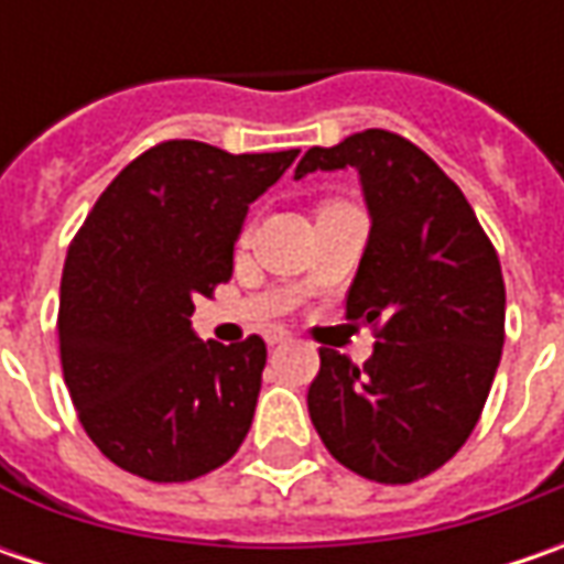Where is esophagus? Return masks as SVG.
I'll use <instances>...</instances> for the list:
<instances>
[{
    "instance_id": "esophagus-1",
    "label": "esophagus",
    "mask_w": 564,
    "mask_h": 564,
    "mask_svg": "<svg viewBox=\"0 0 564 564\" xmlns=\"http://www.w3.org/2000/svg\"><path fill=\"white\" fill-rule=\"evenodd\" d=\"M289 338H292V333H285V329H270V333H267V341H270V345H282V341H289Z\"/></svg>"
}]
</instances>
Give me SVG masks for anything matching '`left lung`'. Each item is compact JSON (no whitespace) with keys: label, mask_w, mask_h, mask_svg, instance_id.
Instances as JSON below:
<instances>
[{"label":"left lung","mask_w":564,"mask_h":564,"mask_svg":"<svg viewBox=\"0 0 564 564\" xmlns=\"http://www.w3.org/2000/svg\"><path fill=\"white\" fill-rule=\"evenodd\" d=\"M355 165L370 206V241L345 297L364 319V367L319 348L311 421L338 465L377 484H414L467 443L506 341L499 253L474 209L417 143L367 128L311 147L294 178Z\"/></svg>","instance_id":"1"}]
</instances>
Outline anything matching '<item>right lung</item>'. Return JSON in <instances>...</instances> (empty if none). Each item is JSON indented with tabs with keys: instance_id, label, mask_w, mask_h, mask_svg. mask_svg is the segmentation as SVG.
<instances>
[{
	"instance_id": "obj_1",
	"label": "right lung",
	"mask_w": 564,
	"mask_h": 564,
	"mask_svg": "<svg viewBox=\"0 0 564 564\" xmlns=\"http://www.w3.org/2000/svg\"><path fill=\"white\" fill-rule=\"evenodd\" d=\"M294 156L156 143L121 169L72 238L55 323L62 377L84 433L121 470L185 484L245 443L267 341H200L191 314L231 279L248 206Z\"/></svg>"
}]
</instances>
